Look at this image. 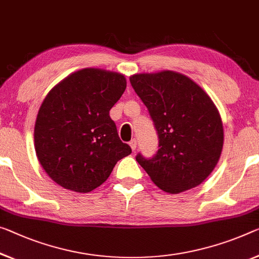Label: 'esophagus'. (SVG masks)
<instances>
[{"instance_id": "34e87169", "label": "esophagus", "mask_w": 259, "mask_h": 259, "mask_svg": "<svg viewBox=\"0 0 259 259\" xmlns=\"http://www.w3.org/2000/svg\"><path fill=\"white\" fill-rule=\"evenodd\" d=\"M130 146H131V148H132L133 152H135V149H137V146H138L137 139H132V140H131V142H130Z\"/></svg>"}]
</instances>
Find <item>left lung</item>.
Segmentation results:
<instances>
[{
	"label": "left lung",
	"instance_id": "left-lung-1",
	"mask_svg": "<svg viewBox=\"0 0 259 259\" xmlns=\"http://www.w3.org/2000/svg\"><path fill=\"white\" fill-rule=\"evenodd\" d=\"M131 84L148 109L158 150L137 161L161 190L180 193L209 176L220 158L224 127L207 94L185 75L164 70L137 74Z\"/></svg>",
	"mask_w": 259,
	"mask_h": 259
}]
</instances>
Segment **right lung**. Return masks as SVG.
<instances>
[{
    "instance_id": "right-lung-1",
    "label": "right lung",
    "mask_w": 259,
    "mask_h": 259,
    "mask_svg": "<svg viewBox=\"0 0 259 259\" xmlns=\"http://www.w3.org/2000/svg\"><path fill=\"white\" fill-rule=\"evenodd\" d=\"M125 89L124 75L85 68L66 77L44 99L34 126L35 153L62 188L90 192L132 153L110 117Z\"/></svg>"
}]
</instances>
